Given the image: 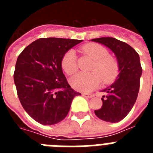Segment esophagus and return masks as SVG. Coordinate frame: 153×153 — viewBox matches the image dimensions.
I'll use <instances>...</instances> for the list:
<instances>
[{
  "label": "esophagus",
  "mask_w": 153,
  "mask_h": 153,
  "mask_svg": "<svg viewBox=\"0 0 153 153\" xmlns=\"http://www.w3.org/2000/svg\"><path fill=\"white\" fill-rule=\"evenodd\" d=\"M83 96L86 97V98H92V97H93V94H89V93H83Z\"/></svg>",
  "instance_id": "obj_1"
}]
</instances>
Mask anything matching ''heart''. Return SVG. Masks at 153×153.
Here are the masks:
<instances>
[{
	"instance_id": "b5f03b06",
	"label": "heart",
	"mask_w": 153,
	"mask_h": 153,
	"mask_svg": "<svg viewBox=\"0 0 153 153\" xmlns=\"http://www.w3.org/2000/svg\"><path fill=\"white\" fill-rule=\"evenodd\" d=\"M86 53L94 60L90 73H78L70 80L76 90L90 92L97 88L101 82L109 83L114 81L119 74V63L115 58L109 56V52L98 44H89L83 47ZM61 67L65 73L72 75L77 70L76 55L74 50L70 49L63 54Z\"/></svg>"
}]
</instances>
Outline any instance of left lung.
<instances>
[{
    "label": "left lung",
    "mask_w": 153,
    "mask_h": 153,
    "mask_svg": "<svg viewBox=\"0 0 153 153\" xmlns=\"http://www.w3.org/2000/svg\"><path fill=\"white\" fill-rule=\"evenodd\" d=\"M92 40L104 44L114 53L120 70L114 83L102 90V106L94 110V113L98 118L106 122H120L130 112L137 99L143 72L140 56L129 44L113 37Z\"/></svg>",
    "instance_id": "obj_1"
}]
</instances>
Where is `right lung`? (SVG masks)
I'll use <instances>...</instances> for the list:
<instances>
[{"label": "right lung", "instance_id": "add662e5", "mask_svg": "<svg viewBox=\"0 0 153 153\" xmlns=\"http://www.w3.org/2000/svg\"><path fill=\"white\" fill-rule=\"evenodd\" d=\"M74 39L40 38L20 53L13 79L23 108L42 125L60 122L70 111L75 91L65 77L61 67L63 54L82 42Z\"/></svg>", "mask_w": 153, "mask_h": 153}]
</instances>
